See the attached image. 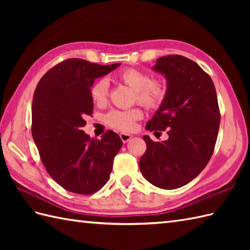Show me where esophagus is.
Here are the masks:
<instances>
[{"instance_id": "obj_1", "label": "esophagus", "mask_w": 250, "mask_h": 250, "mask_svg": "<svg viewBox=\"0 0 250 250\" xmlns=\"http://www.w3.org/2000/svg\"><path fill=\"white\" fill-rule=\"evenodd\" d=\"M120 139L124 143H128L131 139H132V135L128 134V133H120Z\"/></svg>"}]
</instances>
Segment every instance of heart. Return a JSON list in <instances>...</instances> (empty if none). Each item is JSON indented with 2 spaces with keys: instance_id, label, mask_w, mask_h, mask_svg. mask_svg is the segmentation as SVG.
<instances>
[{
  "instance_id": "b5f03b06",
  "label": "heart",
  "mask_w": 250,
  "mask_h": 250,
  "mask_svg": "<svg viewBox=\"0 0 250 250\" xmlns=\"http://www.w3.org/2000/svg\"><path fill=\"white\" fill-rule=\"evenodd\" d=\"M119 79L136 94L137 102L146 107H156L163 99V90L159 83H151L147 73L135 68H128L119 74ZM108 82L102 78L95 82L90 89V97L97 105L105 104L108 95ZM142 111L137 108L117 110L114 109L105 116V122L110 128L130 132L135 128V122L142 118Z\"/></svg>"
}]
</instances>
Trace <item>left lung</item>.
<instances>
[{
	"label": "left lung",
	"mask_w": 250,
	"mask_h": 250,
	"mask_svg": "<svg viewBox=\"0 0 250 250\" xmlns=\"http://www.w3.org/2000/svg\"><path fill=\"white\" fill-rule=\"evenodd\" d=\"M152 71L167 79V91L146 129H167L168 139L153 142L143 136L147 150L139 166L150 184L171 190L194 179L213 155L220 125L218 100L211 78L188 58L161 57Z\"/></svg>",
	"instance_id": "8db88e82"
}]
</instances>
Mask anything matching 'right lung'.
<instances>
[{
	"instance_id": "obj_1",
	"label": "right lung",
	"mask_w": 250,
	"mask_h": 250,
	"mask_svg": "<svg viewBox=\"0 0 250 250\" xmlns=\"http://www.w3.org/2000/svg\"><path fill=\"white\" fill-rule=\"evenodd\" d=\"M120 65H99L68 59L41 78L32 103V135L42 162L61 187L78 194H91L107 183L114 158L122 141L113 131L101 140L82 130L91 115L90 97L94 81Z\"/></svg>"
}]
</instances>
